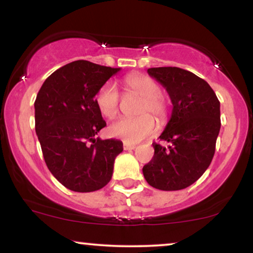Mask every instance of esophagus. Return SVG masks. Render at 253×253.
Instances as JSON below:
<instances>
[{"label":"esophagus","mask_w":253,"mask_h":253,"mask_svg":"<svg viewBox=\"0 0 253 253\" xmlns=\"http://www.w3.org/2000/svg\"><path fill=\"white\" fill-rule=\"evenodd\" d=\"M123 148L126 151H131V150H134V148H136V145H132V144H129V143H124Z\"/></svg>","instance_id":"1"}]
</instances>
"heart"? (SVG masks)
Here are the masks:
<instances>
[{
  "instance_id": "heart-1",
  "label": "heart",
  "mask_w": 253,
  "mask_h": 253,
  "mask_svg": "<svg viewBox=\"0 0 253 253\" xmlns=\"http://www.w3.org/2000/svg\"><path fill=\"white\" fill-rule=\"evenodd\" d=\"M126 91L137 93L141 96V102L137 109L138 117H124L110 124L108 133L126 143H138L151 136L157 129L154 116L159 123H165L168 119L169 105L161 93L160 86L154 79L145 75L132 74L124 78ZM120 92L112 82H107L95 94V105L100 114L112 120L120 110Z\"/></svg>"
}]
</instances>
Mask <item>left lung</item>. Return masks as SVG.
<instances>
[{
    "mask_svg": "<svg viewBox=\"0 0 253 253\" xmlns=\"http://www.w3.org/2000/svg\"><path fill=\"white\" fill-rule=\"evenodd\" d=\"M147 72L167 89L172 112L160 136L169 146L153 143L154 155L143 167L144 177L159 190L185 189L212 162L221 126L220 101L207 82L184 69L150 68Z\"/></svg>",
    "mask_w": 253,
    "mask_h": 253,
    "instance_id": "obj_1",
    "label": "left lung"
}]
</instances>
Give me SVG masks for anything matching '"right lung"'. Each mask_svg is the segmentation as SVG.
<instances>
[{"instance_id":"right-lung-1","label":"right lung","mask_w":253,"mask_h":253,"mask_svg":"<svg viewBox=\"0 0 253 253\" xmlns=\"http://www.w3.org/2000/svg\"><path fill=\"white\" fill-rule=\"evenodd\" d=\"M119 71L75 61L53 72L38 92L34 117L44 162L72 191L92 192L108 184L115 158L123 151L121 140L95 138L106 122L94 96Z\"/></svg>"}]
</instances>
